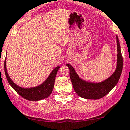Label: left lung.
Instances as JSON below:
<instances>
[{
  "label": "left lung",
  "mask_w": 130,
  "mask_h": 130,
  "mask_svg": "<svg viewBox=\"0 0 130 130\" xmlns=\"http://www.w3.org/2000/svg\"><path fill=\"white\" fill-rule=\"evenodd\" d=\"M117 38V68L113 74L105 80L98 83L87 82L83 80L79 77L74 69L70 64H67L69 69L70 78L71 80L74 91L78 95L85 99H98L105 96L112 90L118 83L121 75L123 67V58L121 54L120 45L118 37Z\"/></svg>",
  "instance_id": "left-lung-1"
}]
</instances>
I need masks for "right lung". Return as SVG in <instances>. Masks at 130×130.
<instances>
[{
    "instance_id": "1",
    "label": "right lung",
    "mask_w": 130,
    "mask_h": 130,
    "mask_svg": "<svg viewBox=\"0 0 130 130\" xmlns=\"http://www.w3.org/2000/svg\"><path fill=\"white\" fill-rule=\"evenodd\" d=\"M6 62L5 59L4 71H5L6 77L8 81V83L13 88V90H15L18 94L20 95L22 98L29 100V101H38V100H41V99L48 98L50 96V95L51 94L53 89H54V82H55L56 74H57L60 66H57L56 68L54 69L48 78L40 85L33 87V88H21L17 85L12 80V79L9 76L7 73L6 64Z\"/></svg>"
}]
</instances>
